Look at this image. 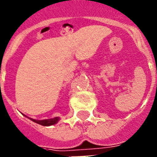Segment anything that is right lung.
<instances>
[{"label":"right lung","mask_w":157,"mask_h":157,"mask_svg":"<svg viewBox=\"0 0 157 157\" xmlns=\"http://www.w3.org/2000/svg\"><path fill=\"white\" fill-rule=\"evenodd\" d=\"M29 119H31L32 121L35 122L39 124H41L43 126H49V125L55 124L59 120V118L58 117H55L54 118H49V119H44V120H36V119H33V118H29Z\"/></svg>","instance_id":"right-lung-1"}]
</instances>
